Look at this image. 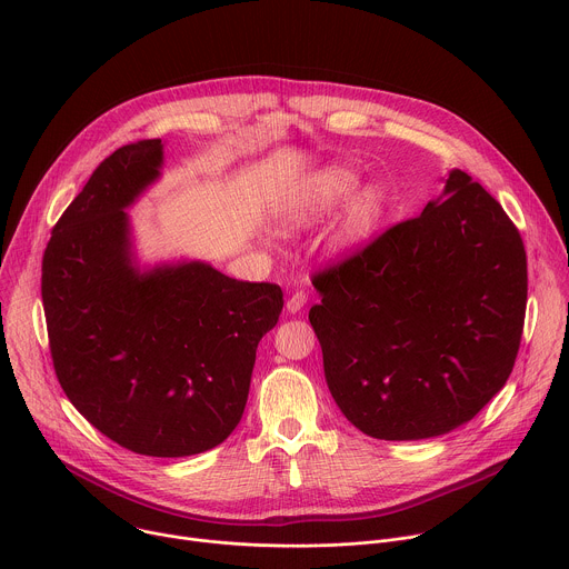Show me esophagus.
<instances>
[{
  "mask_svg": "<svg viewBox=\"0 0 569 569\" xmlns=\"http://www.w3.org/2000/svg\"><path fill=\"white\" fill-rule=\"evenodd\" d=\"M306 301H308V295L301 292V290H297V292L290 295V299H288V303H286V310H288L290 315H295V312H299V310L306 306Z\"/></svg>",
  "mask_w": 569,
  "mask_h": 569,
  "instance_id": "esophagus-1",
  "label": "esophagus"
}]
</instances>
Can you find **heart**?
Instances as JSON below:
<instances>
[{
    "label": "heart",
    "instance_id": "heart-1",
    "mask_svg": "<svg viewBox=\"0 0 569 569\" xmlns=\"http://www.w3.org/2000/svg\"><path fill=\"white\" fill-rule=\"evenodd\" d=\"M358 180L356 171L340 164H329L308 173L274 207V224L286 233L308 229L333 213L347 199L333 224L329 248L333 254H345L365 246L376 236L387 216L389 196L378 182H367L356 190Z\"/></svg>",
    "mask_w": 569,
    "mask_h": 569
}]
</instances>
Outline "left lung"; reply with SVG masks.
<instances>
[{
    "label": "left lung",
    "mask_w": 569,
    "mask_h": 569,
    "mask_svg": "<svg viewBox=\"0 0 569 569\" xmlns=\"http://www.w3.org/2000/svg\"><path fill=\"white\" fill-rule=\"evenodd\" d=\"M308 312L342 415L385 441L441 437L509 380L527 254L500 202L459 169L423 213L312 279Z\"/></svg>",
    "instance_id": "1"
}]
</instances>
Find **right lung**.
Masks as SVG:
<instances>
[{"instance_id": "right-lung-1", "label": "right lung", "mask_w": 569, "mask_h": 569, "mask_svg": "<svg viewBox=\"0 0 569 569\" xmlns=\"http://www.w3.org/2000/svg\"><path fill=\"white\" fill-rule=\"evenodd\" d=\"M161 169V139L101 161L53 227L42 303L73 408L137 455L191 457L240 423L257 347L277 327L283 292L207 261H139L128 209Z\"/></svg>"}]
</instances>
